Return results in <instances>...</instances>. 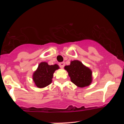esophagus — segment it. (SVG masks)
Returning <instances> with one entry per match:
<instances>
[{
    "label": "esophagus",
    "instance_id": "esophagus-1",
    "mask_svg": "<svg viewBox=\"0 0 124 124\" xmlns=\"http://www.w3.org/2000/svg\"><path fill=\"white\" fill-rule=\"evenodd\" d=\"M59 66L61 67V68H63L64 66H65V62H60L59 63Z\"/></svg>",
    "mask_w": 124,
    "mask_h": 124
}]
</instances>
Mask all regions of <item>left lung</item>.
<instances>
[{
  "mask_svg": "<svg viewBox=\"0 0 124 124\" xmlns=\"http://www.w3.org/2000/svg\"><path fill=\"white\" fill-rule=\"evenodd\" d=\"M71 82L79 87L89 86L92 82V72L88 67L78 60L71 61L70 65L65 66Z\"/></svg>",
  "mask_w": 124,
  "mask_h": 124,
  "instance_id": "1",
  "label": "left lung"
}]
</instances>
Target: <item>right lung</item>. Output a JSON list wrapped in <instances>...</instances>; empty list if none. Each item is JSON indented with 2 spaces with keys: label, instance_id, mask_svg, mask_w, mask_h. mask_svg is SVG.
<instances>
[{
  "label": "right lung",
  "instance_id": "right-lung-1",
  "mask_svg": "<svg viewBox=\"0 0 124 124\" xmlns=\"http://www.w3.org/2000/svg\"><path fill=\"white\" fill-rule=\"evenodd\" d=\"M59 68L57 64L49 65L46 62H41L32 75L35 86L38 88H43L50 85L52 83L54 73Z\"/></svg>",
  "mask_w": 124,
  "mask_h": 124
}]
</instances>
